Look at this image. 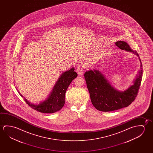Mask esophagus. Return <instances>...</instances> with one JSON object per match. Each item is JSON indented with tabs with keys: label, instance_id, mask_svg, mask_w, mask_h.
Instances as JSON below:
<instances>
[{
	"label": "esophagus",
	"instance_id": "obj_1",
	"mask_svg": "<svg viewBox=\"0 0 153 153\" xmlns=\"http://www.w3.org/2000/svg\"><path fill=\"white\" fill-rule=\"evenodd\" d=\"M84 69H85V67L84 66H80L77 68L76 71L79 75H82L84 73Z\"/></svg>",
	"mask_w": 153,
	"mask_h": 153
}]
</instances>
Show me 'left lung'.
<instances>
[{"label":"left lung","instance_id":"8db88e82","mask_svg":"<svg viewBox=\"0 0 153 153\" xmlns=\"http://www.w3.org/2000/svg\"><path fill=\"white\" fill-rule=\"evenodd\" d=\"M115 44L118 48L132 52L137 56V51L131 48L127 43L118 41ZM141 70L139 75L133 82V85L124 91H120L113 88L109 81L97 70H89L84 74L88 90L90 93L91 100L97 110L101 111H111L124 108L134 101L140 86L143 74V65L140 58Z\"/></svg>","mask_w":153,"mask_h":153}]
</instances>
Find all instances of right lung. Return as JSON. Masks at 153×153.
<instances>
[{
  "label": "right lung",
  "instance_id": "obj_1",
  "mask_svg": "<svg viewBox=\"0 0 153 153\" xmlns=\"http://www.w3.org/2000/svg\"><path fill=\"white\" fill-rule=\"evenodd\" d=\"M74 70L75 68H71L61 75L50 95L43 102L38 105H34L29 102L25 98L24 100L33 109L40 113L50 114L60 110L65 103V94L68 86L77 76V74ZM19 93L23 98L20 93L19 92Z\"/></svg>",
  "mask_w": 153,
  "mask_h": 153
}]
</instances>
